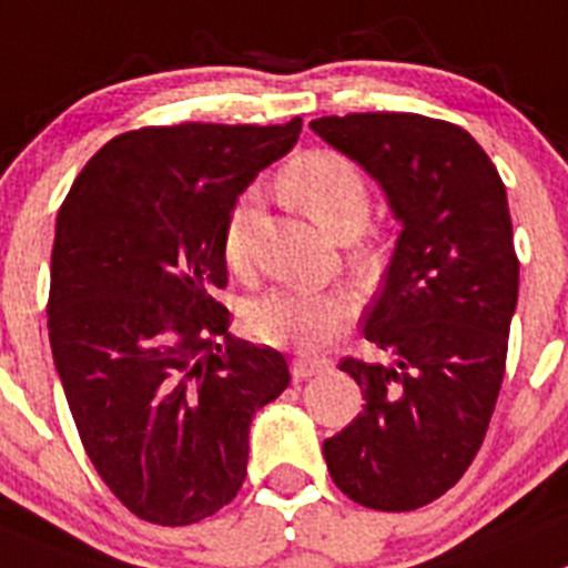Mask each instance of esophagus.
I'll list each match as a JSON object with an SVG mask.
<instances>
[{
  "label": "esophagus",
  "instance_id": "obj_1",
  "mask_svg": "<svg viewBox=\"0 0 568 568\" xmlns=\"http://www.w3.org/2000/svg\"><path fill=\"white\" fill-rule=\"evenodd\" d=\"M334 362L328 356H312V354H298L293 356V376L295 379H306V376H317L332 371Z\"/></svg>",
  "mask_w": 568,
  "mask_h": 568
}]
</instances>
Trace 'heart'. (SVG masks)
Segmentation results:
<instances>
[{
	"label": "heart",
	"mask_w": 568,
	"mask_h": 568,
	"mask_svg": "<svg viewBox=\"0 0 568 568\" xmlns=\"http://www.w3.org/2000/svg\"><path fill=\"white\" fill-rule=\"evenodd\" d=\"M278 192L287 203L306 214L332 240L348 245L354 262H371L379 251L368 234L371 189L359 166L334 150H310L278 172ZM256 214V197L236 200L223 229V256L231 270H245L251 262L247 229ZM356 306L348 293H306V290H273L247 306V328L270 345L310 351L326 343L334 332L354 321Z\"/></svg>",
	"instance_id": "obj_1"
}]
</instances>
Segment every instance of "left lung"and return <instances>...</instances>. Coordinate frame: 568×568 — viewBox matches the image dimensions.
Masks as SVG:
<instances>
[{
    "instance_id": "8db88e82",
    "label": "left lung",
    "mask_w": 568,
    "mask_h": 568,
    "mask_svg": "<svg viewBox=\"0 0 568 568\" xmlns=\"http://www.w3.org/2000/svg\"><path fill=\"white\" fill-rule=\"evenodd\" d=\"M310 125L382 183L404 225L362 326L387 362H339L365 409L323 440V457L356 505L415 510L468 471L505 379L518 298L505 183L443 119L374 111Z\"/></svg>"
}]
</instances>
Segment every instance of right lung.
I'll use <instances>...</instances> for the list:
<instances>
[{"label": "right lung", "mask_w": 568, "mask_h": 568, "mask_svg": "<svg viewBox=\"0 0 568 568\" xmlns=\"http://www.w3.org/2000/svg\"><path fill=\"white\" fill-rule=\"evenodd\" d=\"M284 125L139 128L111 139L58 212L52 359L80 443L133 516L183 527L229 505L256 409L287 359L229 332L223 229L242 189L287 153Z\"/></svg>", "instance_id": "add662e5"}]
</instances>
